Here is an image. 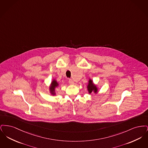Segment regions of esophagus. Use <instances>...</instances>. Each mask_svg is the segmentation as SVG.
<instances>
[{
    "instance_id": "1",
    "label": "esophagus",
    "mask_w": 148,
    "mask_h": 148,
    "mask_svg": "<svg viewBox=\"0 0 148 148\" xmlns=\"http://www.w3.org/2000/svg\"><path fill=\"white\" fill-rule=\"evenodd\" d=\"M69 84L71 85L74 84V82L72 79H69Z\"/></svg>"
}]
</instances>
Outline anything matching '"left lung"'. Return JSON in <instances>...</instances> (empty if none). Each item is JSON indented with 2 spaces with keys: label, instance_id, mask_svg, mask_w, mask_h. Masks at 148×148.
<instances>
[{
  "label": "left lung",
  "instance_id": "left-lung-1",
  "mask_svg": "<svg viewBox=\"0 0 148 148\" xmlns=\"http://www.w3.org/2000/svg\"><path fill=\"white\" fill-rule=\"evenodd\" d=\"M86 88L89 94H90L92 92H94V94H97L98 92L99 88L98 86L94 83L91 79H89Z\"/></svg>",
  "mask_w": 148,
  "mask_h": 148
}]
</instances>
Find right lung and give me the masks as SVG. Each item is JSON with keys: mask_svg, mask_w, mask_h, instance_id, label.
Listing matches in <instances>:
<instances>
[{"mask_svg": "<svg viewBox=\"0 0 148 148\" xmlns=\"http://www.w3.org/2000/svg\"><path fill=\"white\" fill-rule=\"evenodd\" d=\"M59 83H58V82L56 81V79H53V80L51 81L50 85L49 88V90L50 94L51 95H56V89L57 87L59 86Z\"/></svg>", "mask_w": 148, "mask_h": 148, "instance_id": "add662e5", "label": "right lung"}]
</instances>
